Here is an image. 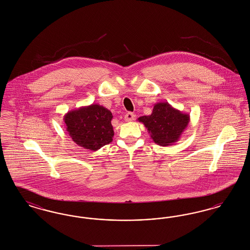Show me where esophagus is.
<instances>
[{"label":"esophagus","instance_id":"1","mask_svg":"<svg viewBox=\"0 0 250 250\" xmlns=\"http://www.w3.org/2000/svg\"><path fill=\"white\" fill-rule=\"evenodd\" d=\"M135 117H136V115H135L134 113L127 112V113L125 115V122H130V121L135 120Z\"/></svg>","mask_w":250,"mask_h":250}]
</instances>
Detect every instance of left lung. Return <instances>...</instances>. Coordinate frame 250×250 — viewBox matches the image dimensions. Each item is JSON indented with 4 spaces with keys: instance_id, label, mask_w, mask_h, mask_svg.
<instances>
[{
    "instance_id": "1",
    "label": "left lung",
    "mask_w": 250,
    "mask_h": 250,
    "mask_svg": "<svg viewBox=\"0 0 250 250\" xmlns=\"http://www.w3.org/2000/svg\"><path fill=\"white\" fill-rule=\"evenodd\" d=\"M138 121L147 128L154 143L168 146L178 142L190 122V116L167 102H158L150 115L142 116Z\"/></svg>"
}]
</instances>
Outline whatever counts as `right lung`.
<instances>
[{"label": "right lung", "instance_id": "obj_1", "mask_svg": "<svg viewBox=\"0 0 250 250\" xmlns=\"http://www.w3.org/2000/svg\"><path fill=\"white\" fill-rule=\"evenodd\" d=\"M112 113L107 108L92 104L68 111L63 121L73 142L84 149L97 151L112 142Z\"/></svg>", "mask_w": 250, "mask_h": 250}]
</instances>
